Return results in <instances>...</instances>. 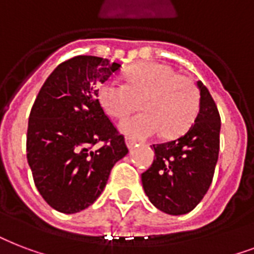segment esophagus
I'll return each instance as SVG.
<instances>
[{
	"instance_id": "1",
	"label": "esophagus",
	"mask_w": 254,
	"mask_h": 254,
	"mask_svg": "<svg viewBox=\"0 0 254 254\" xmlns=\"http://www.w3.org/2000/svg\"><path fill=\"white\" fill-rule=\"evenodd\" d=\"M125 142H127V148H129V149L133 148V146H134V144H135L134 141L130 140V138H127V140H125Z\"/></svg>"
}]
</instances>
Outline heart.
I'll return each instance as SVG.
<instances>
[{
  "label": "heart",
  "mask_w": 254,
  "mask_h": 254,
  "mask_svg": "<svg viewBox=\"0 0 254 254\" xmlns=\"http://www.w3.org/2000/svg\"><path fill=\"white\" fill-rule=\"evenodd\" d=\"M125 77L127 84L110 80L100 85L97 96L105 113L117 120L127 117L141 101L144 112L120 124L127 137L144 140L162 131L170 138L193 124L200 109V90L190 78L157 63L137 64Z\"/></svg>",
  "instance_id": "obj_1"
}]
</instances>
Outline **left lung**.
<instances>
[{"mask_svg": "<svg viewBox=\"0 0 254 254\" xmlns=\"http://www.w3.org/2000/svg\"><path fill=\"white\" fill-rule=\"evenodd\" d=\"M200 110L194 124L177 140L153 145L152 166L141 174L149 200L161 212L179 216L196 208L206 194L220 150L221 119L201 81Z\"/></svg>", "mask_w": 254, "mask_h": 254, "instance_id": "left-lung-1", "label": "left lung"}]
</instances>
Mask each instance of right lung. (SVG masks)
I'll list each match as a JSON object with an SVG mask.
<instances>
[{"label": "right lung", "instance_id": "1", "mask_svg": "<svg viewBox=\"0 0 254 254\" xmlns=\"http://www.w3.org/2000/svg\"><path fill=\"white\" fill-rule=\"evenodd\" d=\"M120 64L77 56L60 64L33 104L26 157L42 198L61 213L84 210L100 197L127 148L97 96ZM104 142L100 149L94 146Z\"/></svg>", "mask_w": 254, "mask_h": 254}]
</instances>
